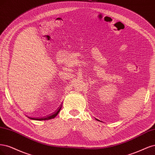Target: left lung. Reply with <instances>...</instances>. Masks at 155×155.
Instances as JSON below:
<instances>
[{
    "instance_id": "left-lung-1",
    "label": "left lung",
    "mask_w": 155,
    "mask_h": 155,
    "mask_svg": "<svg viewBox=\"0 0 155 155\" xmlns=\"http://www.w3.org/2000/svg\"><path fill=\"white\" fill-rule=\"evenodd\" d=\"M95 119H96V120H98V119H97V118H95Z\"/></svg>"
}]
</instances>
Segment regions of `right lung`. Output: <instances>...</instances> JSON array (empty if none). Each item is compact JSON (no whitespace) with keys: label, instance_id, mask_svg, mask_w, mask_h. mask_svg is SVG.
<instances>
[{"label":"right lung","instance_id":"right-lung-1","mask_svg":"<svg viewBox=\"0 0 155 155\" xmlns=\"http://www.w3.org/2000/svg\"><path fill=\"white\" fill-rule=\"evenodd\" d=\"M62 106V105H61L60 107L57 109V111H54L53 113L49 114L48 116H46L45 117H42V118H32V117H28L29 118H30L31 120H50L52 118H54V117H56V116L58 114V113L60 112L61 109V107Z\"/></svg>","mask_w":155,"mask_h":155}]
</instances>
